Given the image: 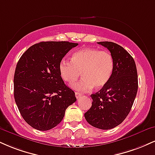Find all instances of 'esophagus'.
Listing matches in <instances>:
<instances>
[{"mask_svg": "<svg viewBox=\"0 0 155 155\" xmlns=\"http://www.w3.org/2000/svg\"><path fill=\"white\" fill-rule=\"evenodd\" d=\"M75 95H76V97L78 99V98H79L81 96V93H79V92H75Z\"/></svg>", "mask_w": 155, "mask_h": 155, "instance_id": "1", "label": "esophagus"}]
</instances>
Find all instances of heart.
Listing matches in <instances>:
<instances>
[{
	"mask_svg": "<svg viewBox=\"0 0 155 155\" xmlns=\"http://www.w3.org/2000/svg\"><path fill=\"white\" fill-rule=\"evenodd\" d=\"M113 68L111 54L94 48L80 50L73 55L71 61L63 59L58 66L61 78L69 84L76 81L81 73L83 79L72 86L81 92H88L94 86L96 89L104 87L110 79Z\"/></svg>",
	"mask_w": 155,
	"mask_h": 155,
	"instance_id": "1",
	"label": "heart"
}]
</instances>
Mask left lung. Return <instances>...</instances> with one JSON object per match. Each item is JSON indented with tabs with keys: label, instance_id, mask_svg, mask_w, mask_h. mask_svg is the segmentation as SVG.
Wrapping results in <instances>:
<instances>
[{
	"label": "left lung",
	"instance_id": "1",
	"mask_svg": "<svg viewBox=\"0 0 155 155\" xmlns=\"http://www.w3.org/2000/svg\"><path fill=\"white\" fill-rule=\"evenodd\" d=\"M113 58L114 68L110 79L95 94H92V107L84 113L91 126L108 130L116 127L127 117L138 90V76L135 61L119 45L100 42Z\"/></svg>",
	"mask_w": 155,
	"mask_h": 155
}]
</instances>
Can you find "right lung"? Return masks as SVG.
<instances>
[{"label":"right lung","mask_w":155,"mask_h":155,"mask_svg":"<svg viewBox=\"0 0 155 155\" xmlns=\"http://www.w3.org/2000/svg\"><path fill=\"white\" fill-rule=\"evenodd\" d=\"M78 43L41 42L33 45L18 60L14 78L15 102L29 126L48 131L59 124L75 93L60 75L59 63Z\"/></svg>","instance_id":"right-lung-1"}]
</instances>
